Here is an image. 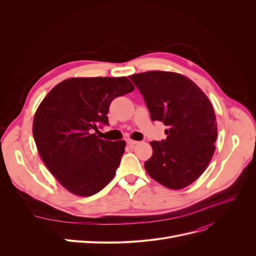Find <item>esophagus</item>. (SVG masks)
Wrapping results in <instances>:
<instances>
[{
  "label": "esophagus",
  "mask_w": 256,
  "mask_h": 256,
  "mask_svg": "<svg viewBox=\"0 0 256 256\" xmlns=\"http://www.w3.org/2000/svg\"><path fill=\"white\" fill-rule=\"evenodd\" d=\"M126 143H128V145L130 147V148H132V147L136 146V144H138V141L132 140V139H126Z\"/></svg>",
  "instance_id": "obj_1"
}]
</instances>
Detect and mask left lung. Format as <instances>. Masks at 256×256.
Instances as JSON below:
<instances>
[{"instance_id": "obj_1", "label": "left lung", "mask_w": 256, "mask_h": 256, "mask_svg": "<svg viewBox=\"0 0 256 256\" xmlns=\"http://www.w3.org/2000/svg\"><path fill=\"white\" fill-rule=\"evenodd\" d=\"M143 96L152 121L168 128L167 138L152 141V158L144 167L150 176L173 190L195 182L214 152L217 121L201 89L180 74L148 72L130 76Z\"/></svg>"}]
</instances>
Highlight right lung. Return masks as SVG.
<instances>
[{
    "instance_id": "right-lung-1",
    "label": "right lung",
    "mask_w": 256,
    "mask_h": 256,
    "mask_svg": "<svg viewBox=\"0 0 256 256\" xmlns=\"http://www.w3.org/2000/svg\"><path fill=\"white\" fill-rule=\"evenodd\" d=\"M135 90L122 78H72L54 87L33 121L38 152L58 182L74 195L91 196L114 178L126 142L100 139L112 100Z\"/></svg>"
}]
</instances>
